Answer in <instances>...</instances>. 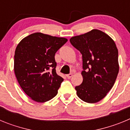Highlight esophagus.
Returning a JSON list of instances; mask_svg holds the SVG:
<instances>
[{
  "label": "esophagus",
  "mask_w": 130,
  "mask_h": 130,
  "mask_svg": "<svg viewBox=\"0 0 130 130\" xmlns=\"http://www.w3.org/2000/svg\"><path fill=\"white\" fill-rule=\"evenodd\" d=\"M72 75H73V74H72V73H69V74L66 75V77H67L68 79H70V78L72 77Z\"/></svg>",
  "instance_id": "esophagus-1"
}]
</instances>
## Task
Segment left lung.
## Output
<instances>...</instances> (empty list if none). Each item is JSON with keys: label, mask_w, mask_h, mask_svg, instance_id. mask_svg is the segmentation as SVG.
<instances>
[{"label": "left lung", "mask_w": 130, "mask_h": 130, "mask_svg": "<svg viewBox=\"0 0 130 130\" xmlns=\"http://www.w3.org/2000/svg\"><path fill=\"white\" fill-rule=\"evenodd\" d=\"M71 44L82 54L83 83L77 95L94 104L102 100L114 85L119 71L118 49L109 36L97 29L71 38Z\"/></svg>", "instance_id": "left-lung-1"}]
</instances>
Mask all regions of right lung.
<instances>
[{
    "label": "right lung",
    "instance_id": "right-lung-1",
    "mask_svg": "<svg viewBox=\"0 0 130 130\" xmlns=\"http://www.w3.org/2000/svg\"><path fill=\"white\" fill-rule=\"evenodd\" d=\"M68 40L36 32L23 39L14 55V72L19 85L32 100L45 102L58 93L62 77L56 72L55 55Z\"/></svg>",
    "mask_w": 130,
    "mask_h": 130
}]
</instances>
